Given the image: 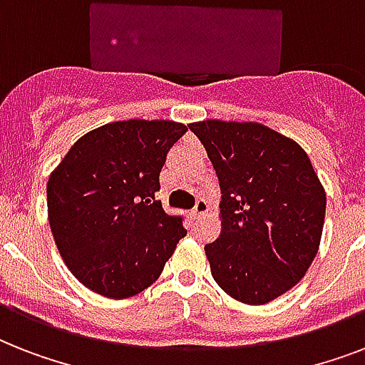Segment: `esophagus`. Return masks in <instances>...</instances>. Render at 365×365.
Returning a JSON list of instances; mask_svg holds the SVG:
<instances>
[{"mask_svg":"<svg viewBox=\"0 0 365 365\" xmlns=\"http://www.w3.org/2000/svg\"><path fill=\"white\" fill-rule=\"evenodd\" d=\"M206 212H208V205H206V200L205 199H199L197 200V205H195L193 208V217H200V216H205Z\"/></svg>","mask_w":365,"mask_h":365,"instance_id":"1","label":"esophagus"}]
</instances>
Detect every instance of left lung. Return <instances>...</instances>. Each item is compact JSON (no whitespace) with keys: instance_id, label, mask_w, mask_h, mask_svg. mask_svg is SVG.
I'll return each instance as SVG.
<instances>
[{"instance_id":"obj_1","label":"left lung","mask_w":365,"mask_h":365,"mask_svg":"<svg viewBox=\"0 0 365 365\" xmlns=\"http://www.w3.org/2000/svg\"><path fill=\"white\" fill-rule=\"evenodd\" d=\"M189 130L223 193L222 235L205 246L212 277L233 299L265 305L294 288L317 255L322 183L294 140L259 123L202 121Z\"/></svg>"}]
</instances>
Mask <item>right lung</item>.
Segmentation results:
<instances>
[{"mask_svg":"<svg viewBox=\"0 0 365 365\" xmlns=\"http://www.w3.org/2000/svg\"><path fill=\"white\" fill-rule=\"evenodd\" d=\"M187 126L117 121L79 138L47 183L48 223L73 277L125 299L160 277L187 231L155 200L170 148Z\"/></svg>","mask_w":365,"mask_h":365,"instance_id":"1","label":"right lung"}]
</instances>
